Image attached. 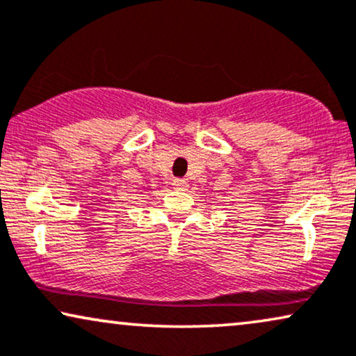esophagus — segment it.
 Returning <instances> with one entry per match:
<instances>
[{
    "label": "esophagus",
    "instance_id": "esophagus-1",
    "mask_svg": "<svg viewBox=\"0 0 356 356\" xmlns=\"http://www.w3.org/2000/svg\"><path fill=\"white\" fill-rule=\"evenodd\" d=\"M172 186H174L175 188H179V191H184V188H187L188 184H187L186 181H184V179H174Z\"/></svg>",
    "mask_w": 356,
    "mask_h": 356
}]
</instances>
